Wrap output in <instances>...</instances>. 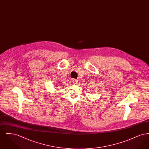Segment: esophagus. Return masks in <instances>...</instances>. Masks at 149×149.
<instances>
[{"instance_id": "34e87169", "label": "esophagus", "mask_w": 149, "mask_h": 149, "mask_svg": "<svg viewBox=\"0 0 149 149\" xmlns=\"http://www.w3.org/2000/svg\"><path fill=\"white\" fill-rule=\"evenodd\" d=\"M71 81H72V83L73 84H78V80H76V79H72V80H71Z\"/></svg>"}]
</instances>
